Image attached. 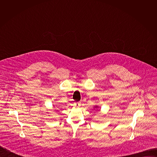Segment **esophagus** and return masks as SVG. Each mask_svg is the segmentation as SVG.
<instances>
[{
  "label": "esophagus",
  "instance_id": "esophagus-1",
  "mask_svg": "<svg viewBox=\"0 0 157 157\" xmlns=\"http://www.w3.org/2000/svg\"><path fill=\"white\" fill-rule=\"evenodd\" d=\"M75 105H76V106H80V105H81V102H76V103L75 104Z\"/></svg>",
  "mask_w": 157,
  "mask_h": 157
}]
</instances>
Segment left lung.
<instances>
[{
  "mask_svg": "<svg viewBox=\"0 0 157 157\" xmlns=\"http://www.w3.org/2000/svg\"><path fill=\"white\" fill-rule=\"evenodd\" d=\"M98 106H95L94 108H98Z\"/></svg>",
  "mask_w": 157,
  "mask_h": 157,
  "instance_id": "8db88e82",
  "label": "left lung"
}]
</instances>
